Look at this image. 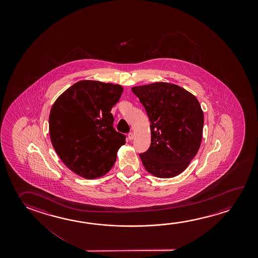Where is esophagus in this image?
Instances as JSON below:
<instances>
[{"label": "esophagus", "instance_id": "1", "mask_svg": "<svg viewBox=\"0 0 258 258\" xmlns=\"http://www.w3.org/2000/svg\"><path fill=\"white\" fill-rule=\"evenodd\" d=\"M134 139V135H133V133L132 132H130L128 134H127V140H132Z\"/></svg>", "mask_w": 258, "mask_h": 258}]
</instances>
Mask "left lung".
I'll list each match as a JSON object with an SVG mask.
<instances>
[{
    "label": "left lung",
    "instance_id": "1",
    "mask_svg": "<svg viewBox=\"0 0 258 258\" xmlns=\"http://www.w3.org/2000/svg\"><path fill=\"white\" fill-rule=\"evenodd\" d=\"M150 120L151 144L140 154L149 173L171 178L196 156L203 138V112L195 95L178 85L158 82L131 89Z\"/></svg>",
    "mask_w": 258,
    "mask_h": 258
}]
</instances>
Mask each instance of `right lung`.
<instances>
[{
  "instance_id": "1",
  "label": "right lung",
  "mask_w": 258,
  "mask_h": 258,
  "mask_svg": "<svg viewBox=\"0 0 258 258\" xmlns=\"http://www.w3.org/2000/svg\"><path fill=\"white\" fill-rule=\"evenodd\" d=\"M123 88L99 81L77 82L52 106L49 135L60 159L86 179L101 177L114 165L126 136L113 127L111 108Z\"/></svg>"
}]
</instances>
